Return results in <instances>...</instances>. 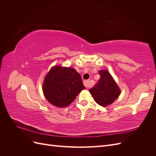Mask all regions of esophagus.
Masks as SVG:
<instances>
[{
	"label": "esophagus",
	"instance_id": "esophagus-1",
	"mask_svg": "<svg viewBox=\"0 0 156 156\" xmlns=\"http://www.w3.org/2000/svg\"><path fill=\"white\" fill-rule=\"evenodd\" d=\"M83 84H84V86L86 88H89L90 87V81H88V80H87V81H84L83 82Z\"/></svg>",
	"mask_w": 156,
	"mask_h": 156
}]
</instances>
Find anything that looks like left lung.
<instances>
[{
  "mask_svg": "<svg viewBox=\"0 0 156 156\" xmlns=\"http://www.w3.org/2000/svg\"><path fill=\"white\" fill-rule=\"evenodd\" d=\"M100 79L93 88L89 90L95 101L102 107L111 104L120 94V90L109 72H99Z\"/></svg>",
  "mask_w": 156,
  "mask_h": 156,
  "instance_id": "8db88e82",
  "label": "left lung"
}]
</instances>
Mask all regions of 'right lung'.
<instances>
[{
    "label": "right lung",
    "mask_w": 156,
    "mask_h": 156,
    "mask_svg": "<svg viewBox=\"0 0 156 156\" xmlns=\"http://www.w3.org/2000/svg\"><path fill=\"white\" fill-rule=\"evenodd\" d=\"M84 89L82 78L72 68L56 66L45 77L43 92L48 101L58 107H66Z\"/></svg>",
    "instance_id": "add662e5"
}]
</instances>
